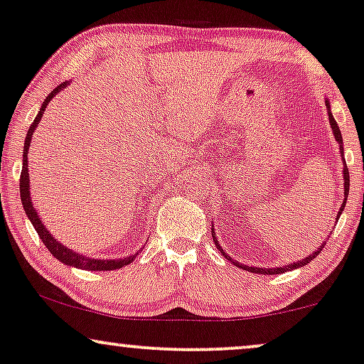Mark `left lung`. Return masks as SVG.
<instances>
[{"mask_svg":"<svg viewBox=\"0 0 364 364\" xmlns=\"http://www.w3.org/2000/svg\"><path fill=\"white\" fill-rule=\"evenodd\" d=\"M326 107H328L329 124H331V127H333V132H334V139L338 141V144H339V149H341V151H339V153H341V156H343V163H344V168H343V178H344V196H348V193H349V169H348V166H346V161H344V154H343V136H341V131H339L338 124H336V121H334L333 114H331V107H329V102H328V100H326ZM344 205H346V198H344V201H343V206H341V208H339L338 220H339V216H341V213H343V210H344ZM211 237H213V242H215L216 248H218V250L222 252L225 259L232 262V264H235V265H238V267H242L240 264H238V262H235V260H233V259H230V257H228L227 254H225V252H223V248L220 247L218 240H216V237H215V230H211ZM323 248H324V243H323V245H321V248H317V250L314 252V254L307 255L306 259H302V260H299V262H294V264H289V265H285V267H274V269H260V267H247V265H243L242 269L248 270V272H254V274H264V275H274V274H282V272H289V270H292V269H299V267H304V265L309 264V262H312V260L316 259L317 255H319V252L323 250Z\"/></svg>","mask_w":364,"mask_h":364,"instance_id":"obj_1","label":"left lung"}]
</instances>
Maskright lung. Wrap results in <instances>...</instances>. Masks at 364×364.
Returning a JSON list of instances; mask_svg holds the SVG:
<instances>
[{
  "mask_svg": "<svg viewBox=\"0 0 364 364\" xmlns=\"http://www.w3.org/2000/svg\"><path fill=\"white\" fill-rule=\"evenodd\" d=\"M68 85V82H63V84H60L57 89H53L52 92L48 94V97L45 99V102L41 104L40 107V112L38 116L35 117L33 124H31L28 132H26V137H25V148H23V169H21V176H20V196H21V205L23 208H25V213L26 216L30 218L31 225H33L36 233H38V237L41 238V242L45 243V247L48 248L50 254H52L55 259H58L62 264L65 265H70V267H77V269H84V270H116V269H122L124 265H129L132 260L136 259V255H129L126 259H90V257H85V255H80L79 252H73L72 248H68L65 245H62V243L55 240V237L52 233L48 232L47 227H45L43 223H41L40 216L36 215V210L33 208V203H31V198H30V178H28V149H30V142H31V137H33V132L36 129V124L41 121V116H43L45 109H47V105L50 100H52L55 95L58 94L60 90H63L65 87Z\"/></svg>",
  "mask_w": 364,
  "mask_h": 364,
  "instance_id": "obj_1",
  "label": "right lung"
}]
</instances>
